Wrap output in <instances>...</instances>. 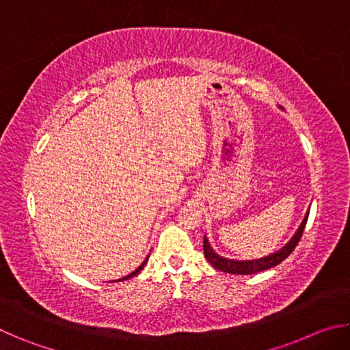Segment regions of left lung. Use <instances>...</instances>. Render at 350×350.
Masks as SVG:
<instances>
[{"label":"left lung","instance_id":"1","mask_svg":"<svg viewBox=\"0 0 350 350\" xmlns=\"http://www.w3.org/2000/svg\"><path fill=\"white\" fill-rule=\"evenodd\" d=\"M282 109V108H281ZM307 217H309V210H307L306 216L303 219V222L296 230L295 234L290 238V241L287 242L286 245L280 250H276L275 253H270L267 256L264 258H258V259H230V258H224L221 254H217L213 247L210 244V241L206 239V236H204V253L205 258L208 262L219 271H225V273H232V275H253L258 273V271H264L269 270L271 267H275L280 262H282L290 253L295 250V247L298 245V242L303 236Z\"/></svg>","mask_w":350,"mask_h":350}]
</instances>
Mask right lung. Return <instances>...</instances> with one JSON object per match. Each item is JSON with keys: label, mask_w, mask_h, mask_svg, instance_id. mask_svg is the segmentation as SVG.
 <instances>
[{"label": "right lung", "mask_w": 350, "mask_h": 350, "mask_svg": "<svg viewBox=\"0 0 350 350\" xmlns=\"http://www.w3.org/2000/svg\"><path fill=\"white\" fill-rule=\"evenodd\" d=\"M148 258H150V256H146V259L144 260V262H142V264L139 265V267H137V269H135V270L133 271V273H129L128 276H123V278H122V280H117V281H125V280H129V278H133V276H135V275H139V273H140V270H142V269H144V267H145V264L148 262Z\"/></svg>", "instance_id": "obj_1"}]
</instances>
